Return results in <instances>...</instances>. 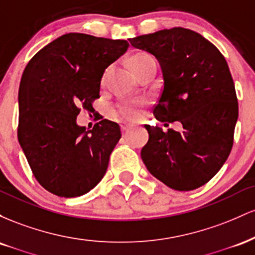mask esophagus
<instances>
[{
    "label": "esophagus",
    "instance_id": "esophagus-1",
    "mask_svg": "<svg viewBox=\"0 0 255 255\" xmlns=\"http://www.w3.org/2000/svg\"><path fill=\"white\" fill-rule=\"evenodd\" d=\"M133 128H134L133 125H124L122 126V131H124V134H126V133H128L130 129H133Z\"/></svg>",
    "mask_w": 255,
    "mask_h": 255
}]
</instances>
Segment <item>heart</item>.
Listing matches in <instances>:
<instances>
[{
  "instance_id": "heart-1",
  "label": "heart",
  "mask_w": 255,
  "mask_h": 255,
  "mask_svg": "<svg viewBox=\"0 0 255 255\" xmlns=\"http://www.w3.org/2000/svg\"><path fill=\"white\" fill-rule=\"evenodd\" d=\"M153 57H151L150 55L144 54V52H137V54L131 55L128 60L130 69L133 71L134 74H137L140 69L145 66L148 61L152 60ZM107 75V74H105ZM105 75L103 77V81L105 80ZM118 111L121 114L122 116L128 120H134L139 115V104L135 102H126V103L120 104L118 107Z\"/></svg>"
}]
</instances>
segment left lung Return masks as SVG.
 <instances>
[{
    "instance_id": "1",
    "label": "left lung",
    "mask_w": 255,
    "mask_h": 255,
    "mask_svg": "<svg viewBox=\"0 0 255 255\" xmlns=\"http://www.w3.org/2000/svg\"><path fill=\"white\" fill-rule=\"evenodd\" d=\"M154 55L163 73L153 115L180 121L183 133L145 125L141 158L154 177L176 191L204 186L229 157L239 118L235 85L222 52L197 32L172 27L129 39ZM169 124H165V126Z\"/></svg>"
}]
</instances>
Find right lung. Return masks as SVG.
<instances>
[{"label": "right lung", "instance_id": "1", "mask_svg": "<svg viewBox=\"0 0 255 255\" xmlns=\"http://www.w3.org/2000/svg\"><path fill=\"white\" fill-rule=\"evenodd\" d=\"M127 40L67 33L31 58L19 87L17 139L36 180L57 197L90 192L104 176L121 137L103 119L91 130L77 125L93 109L105 68L127 51Z\"/></svg>", "mask_w": 255, "mask_h": 255}]
</instances>
